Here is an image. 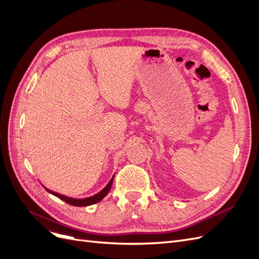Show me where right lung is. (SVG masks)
<instances>
[{
    "label": "right lung",
    "mask_w": 259,
    "mask_h": 259,
    "mask_svg": "<svg viewBox=\"0 0 259 259\" xmlns=\"http://www.w3.org/2000/svg\"><path fill=\"white\" fill-rule=\"evenodd\" d=\"M114 177V176H113ZM113 177L111 178L110 182H109V184L104 188L103 190H101L100 192H98L97 194L93 195V197H90V198H85V199H72V198H69V197H66V195H62V194H59L57 192H54L50 189H48V188H45V190H48L50 193L56 195L57 198H59L60 200L65 201L66 203H68V204L70 205H73V206H88V205H92V204H95V203L99 202L103 200L107 193L110 191V188L112 186V182H113Z\"/></svg>",
    "instance_id": "add662e5"
}]
</instances>
